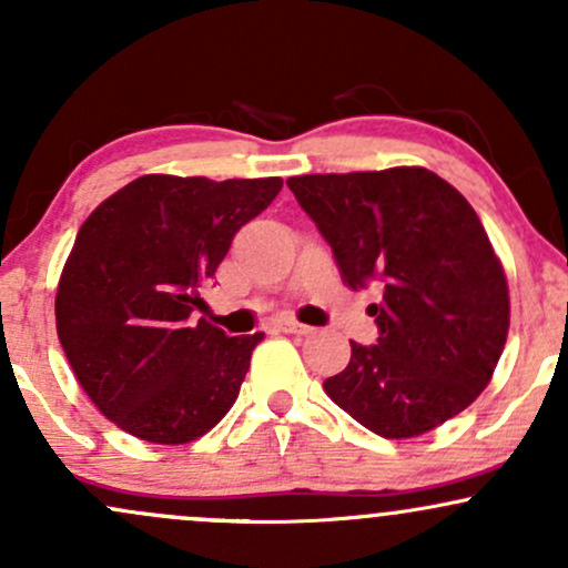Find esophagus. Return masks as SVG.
<instances>
[{
	"label": "esophagus",
	"mask_w": 568,
	"mask_h": 568,
	"mask_svg": "<svg viewBox=\"0 0 568 568\" xmlns=\"http://www.w3.org/2000/svg\"><path fill=\"white\" fill-rule=\"evenodd\" d=\"M280 331H285V334H293V336H306L315 328H310V325L296 323V321H280Z\"/></svg>",
	"instance_id": "obj_1"
}]
</instances>
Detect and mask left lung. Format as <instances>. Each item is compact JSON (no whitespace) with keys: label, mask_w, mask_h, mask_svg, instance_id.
I'll return each instance as SVG.
<instances>
[{"label":"left lung","mask_w":568,"mask_h":568,"mask_svg":"<svg viewBox=\"0 0 568 568\" xmlns=\"http://www.w3.org/2000/svg\"><path fill=\"white\" fill-rule=\"evenodd\" d=\"M288 186L334 251L379 338L352 344L323 382L338 408L382 438H414L486 389L510 325L507 280L478 213L425 168L296 175Z\"/></svg>","instance_id":"1"}]
</instances>
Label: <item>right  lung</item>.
Masks as SVG:
<instances>
[{
  "label": "right lung",
  "mask_w": 568,
  "mask_h": 568,
  "mask_svg": "<svg viewBox=\"0 0 568 568\" xmlns=\"http://www.w3.org/2000/svg\"><path fill=\"white\" fill-rule=\"evenodd\" d=\"M283 179L141 175L84 221L55 296L61 347L106 419L149 443L197 440L237 400L264 334L192 321L240 226Z\"/></svg>",
  "instance_id": "add662e5"
}]
</instances>
